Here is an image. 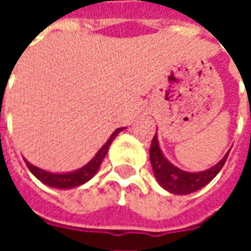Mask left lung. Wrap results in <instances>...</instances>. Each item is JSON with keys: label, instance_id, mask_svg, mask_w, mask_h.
Masks as SVG:
<instances>
[{"label": "left lung", "instance_id": "obj_1", "mask_svg": "<svg viewBox=\"0 0 251 251\" xmlns=\"http://www.w3.org/2000/svg\"><path fill=\"white\" fill-rule=\"evenodd\" d=\"M149 156H151V164H152L153 172H154L158 184L172 194L188 195L208 184L211 180L219 174V171L223 168V165L226 163L228 152L215 167L207 169L204 172L191 174V172H185V171L176 168L164 157V154L158 148L157 136L154 134L152 144H151Z\"/></svg>", "mask_w": 251, "mask_h": 251}]
</instances>
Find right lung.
<instances>
[{
    "instance_id": "1",
    "label": "right lung",
    "mask_w": 251,
    "mask_h": 251,
    "mask_svg": "<svg viewBox=\"0 0 251 251\" xmlns=\"http://www.w3.org/2000/svg\"><path fill=\"white\" fill-rule=\"evenodd\" d=\"M121 130H124V127H120L110 136V138L107 140V142L104 144L103 147L99 149V152L95 154V157L90 161L88 164H86L83 168L77 169L75 172H70V174H51V172H47V171H43V169L37 168L35 165H32L30 163H28L26 160H24L26 167L29 168V171L32 174L35 175L37 179L40 180L41 183L50 185V187H55V188H74V187H77V185L84 184L86 181L93 177L94 175L97 174V171L100 167V164L103 161L106 153L109 151L111 142L114 140L115 137L118 136V133Z\"/></svg>"
}]
</instances>
